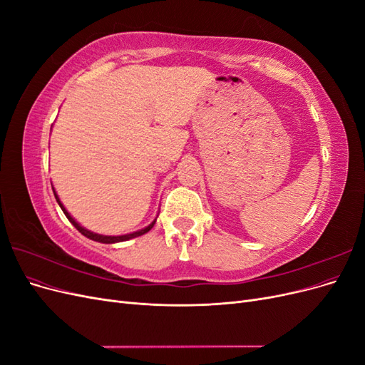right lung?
I'll list each match as a JSON object with an SVG mask.
<instances>
[{"instance_id": "obj_1", "label": "right lung", "mask_w": 365, "mask_h": 365, "mask_svg": "<svg viewBox=\"0 0 365 365\" xmlns=\"http://www.w3.org/2000/svg\"><path fill=\"white\" fill-rule=\"evenodd\" d=\"M54 196H56V201H58V204L61 205V208H62V212L65 213V216L68 217V220L70 222L81 231V233L83 235V236H86L88 239H91V240H96V242H102V244H115V242H123V240H129V239H134V237H138V236H141V235H145V233H148V231L153 227V224H155V220H153V222L149 225V227H146V228H143V230H140V231H135V233H130V235H125V236H103V235H96V233H93V231H88V230H85L83 227H81L79 224L76 222V220L70 216V213L67 212V210L63 208V205L61 204V201H59V197H58V195H56V192H54Z\"/></svg>"}]
</instances>
